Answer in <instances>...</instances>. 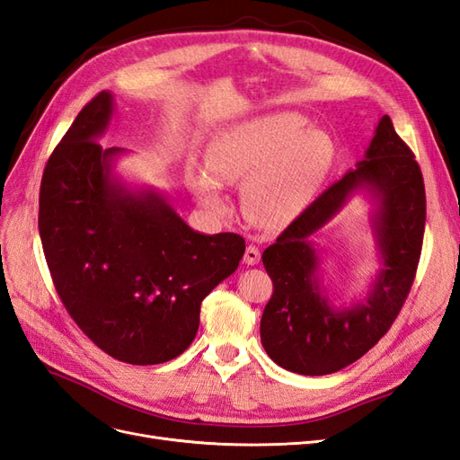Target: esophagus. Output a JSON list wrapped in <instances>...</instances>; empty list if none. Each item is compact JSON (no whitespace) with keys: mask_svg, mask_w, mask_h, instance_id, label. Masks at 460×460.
Masks as SVG:
<instances>
[{"mask_svg":"<svg viewBox=\"0 0 460 460\" xmlns=\"http://www.w3.org/2000/svg\"><path fill=\"white\" fill-rule=\"evenodd\" d=\"M261 261V252L255 247V245H247L245 247V255H243V262L249 264V267H253V264H257Z\"/></svg>","mask_w":460,"mask_h":460,"instance_id":"esophagus-1","label":"esophagus"}]
</instances>
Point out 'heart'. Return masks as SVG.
I'll return each mask as SVG.
<instances>
[{
	"label": "heart",
	"instance_id": "heart-1",
	"mask_svg": "<svg viewBox=\"0 0 460 460\" xmlns=\"http://www.w3.org/2000/svg\"><path fill=\"white\" fill-rule=\"evenodd\" d=\"M336 146L323 128L296 113H269L222 128L207 147V171L193 169L188 186L205 211H226L220 184H243V208L259 226L280 228L297 218L323 188Z\"/></svg>",
	"mask_w": 460,
	"mask_h": 460
}]
</instances>
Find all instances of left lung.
Wrapping results in <instances>:
<instances>
[{"label":"left lung","mask_w":460,"mask_h":460,"mask_svg":"<svg viewBox=\"0 0 460 460\" xmlns=\"http://www.w3.org/2000/svg\"><path fill=\"white\" fill-rule=\"evenodd\" d=\"M355 195L373 205L381 269L363 296L333 304L319 276L310 235ZM426 193L419 163L384 115L357 169L347 171L262 252L274 291L261 318V341L278 367L324 376L355 363L394 324L419 267Z\"/></svg>","instance_id":"obj_1"}]
</instances>
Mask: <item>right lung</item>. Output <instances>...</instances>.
<instances>
[{"label": "right lung", "mask_w": 460, "mask_h": 460, "mask_svg": "<svg viewBox=\"0 0 460 460\" xmlns=\"http://www.w3.org/2000/svg\"><path fill=\"white\" fill-rule=\"evenodd\" d=\"M115 115L103 90L46 164L38 228L55 289L86 336L128 365L182 355L201 301L238 269L245 240L199 234L151 186L124 182L122 147L97 142Z\"/></svg>", "instance_id": "right-lung-1"}]
</instances>
